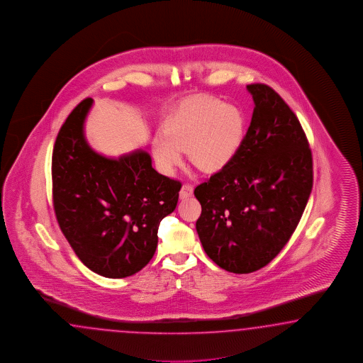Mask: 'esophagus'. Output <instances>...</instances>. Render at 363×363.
<instances>
[{"mask_svg":"<svg viewBox=\"0 0 363 363\" xmlns=\"http://www.w3.org/2000/svg\"><path fill=\"white\" fill-rule=\"evenodd\" d=\"M194 194V188L191 184H183L182 189H180V199H186Z\"/></svg>","mask_w":363,"mask_h":363,"instance_id":"obj_1","label":"esophagus"}]
</instances>
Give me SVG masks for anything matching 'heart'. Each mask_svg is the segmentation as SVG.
<instances>
[{
  "label": "heart",
  "mask_w": 363,
  "mask_h": 363,
  "mask_svg": "<svg viewBox=\"0 0 363 363\" xmlns=\"http://www.w3.org/2000/svg\"><path fill=\"white\" fill-rule=\"evenodd\" d=\"M245 118L241 111L217 97L206 96L183 104L164 123V135L152 143L163 172L172 174L183 162V151L204 172H218L241 146Z\"/></svg>",
  "instance_id": "heart-1"
}]
</instances>
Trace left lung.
<instances>
[{
  "mask_svg": "<svg viewBox=\"0 0 363 363\" xmlns=\"http://www.w3.org/2000/svg\"><path fill=\"white\" fill-rule=\"evenodd\" d=\"M250 126L226 167L195 188L206 255L234 274L274 259L295 232L313 186L312 152L289 105L266 84L246 86Z\"/></svg>",
  "mask_w": 363,
  "mask_h": 363,
  "instance_id": "left-lung-1",
  "label": "left lung"
}]
</instances>
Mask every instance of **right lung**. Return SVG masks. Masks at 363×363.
I'll list each match as a JSON object with an SVG mask.
<instances>
[{
  "label": "right lung",
  "instance_id": "1",
  "mask_svg": "<svg viewBox=\"0 0 363 363\" xmlns=\"http://www.w3.org/2000/svg\"><path fill=\"white\" fill-rule=\"evenodd\" d=\"M85 99L67 117L52 152L56 220L74 254L96 274L120 279L154 257L160 221L177 208L182 183L160 175L145 150L106 158L91 149Z\"/></svg>",
  "mask_w": 363,
  "mask_h": 363
}]
</instances>
